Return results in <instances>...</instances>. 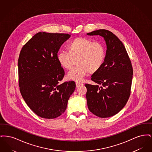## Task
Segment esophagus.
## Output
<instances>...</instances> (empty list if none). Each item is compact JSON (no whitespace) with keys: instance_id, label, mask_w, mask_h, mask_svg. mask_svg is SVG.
<instances>
[{"instance_id":"esophagus-1","label":"esophagus","mask_w":152,"mask_h":152,"mask_svg":"<svg viewBox=\"0 0 152 152\" xmlns=\"http://www.w3.org/2000/svg\"><path fill=\"white\" fill-rule=\"evenodd\" d=\"M82 85H83L82 83H79V82H76V86L77 88H78V87H79L80 86H82Z\"/></svg>"}]
</instances>
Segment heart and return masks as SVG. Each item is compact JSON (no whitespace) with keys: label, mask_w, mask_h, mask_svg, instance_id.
Returning a JSON list of instances; mask_svg holds the SVG:
<instances>
[{"label":"heart","mask_w":152,"mask_h":152,"mask_svg":"<svg viewBox=\"0 0 152 152\" xmlns=\"http://www.w3.org/2000/svg\"><path fill=\"white\" fill-rule=\"evenodd\" d=\"M68 52L58 53L57 60L60 65L69 70L75 64L77 65L68 73L69 80L81 81L89 72H97L104 64L106 51L102 44L95 42L86 37H77L68 45Z\"/></svg>","instance_id":"heart-1"}]
</instances>
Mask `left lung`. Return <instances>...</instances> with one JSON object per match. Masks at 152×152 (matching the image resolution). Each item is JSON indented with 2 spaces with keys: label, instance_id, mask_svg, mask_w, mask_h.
I'll list each match as a JSON object with an SVG mask.
<instances>
[{
  "label": "left lung",
  "instance_id": "obj_1",
  "mask_svg": "<svg viewBox=\"0 0 152 152\" xmlns=\"http://www.w3.org/2000/svg\"><path fill=\"white\" fill-rule=\"evenodd\" d=\"M87 35L102 36L107 45L105 62L91 76L97 85L86 84L88 107L96 116L109 117L118 113L129 98L133 77L131 61L122 42L112 32L99 29Z\"/></svg>",
  "mask_w": 152,
  "mask_h": 152
}]
</instances>
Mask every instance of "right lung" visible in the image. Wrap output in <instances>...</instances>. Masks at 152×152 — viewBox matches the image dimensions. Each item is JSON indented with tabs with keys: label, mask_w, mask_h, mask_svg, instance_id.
<instances>
[{
	"label": "right lung",
	"mask_w": 152,
	"mask_h": 152,
	"mask_svg": "<svg viewBox=\"0 0 152 152\" xmlns=\"http://www.w3.org/2000/svg\"><path fill=\"white\" fill-rule=\"evenodd\" d=\"M71 35L40 32L22 48L18 59L19 85L23 99L35 114L52 119L62 115L75 91L73 81L60 84L64 71L57 60Z\"/></svg>",
	"instance_id": "obj_1"
}]
</instances>
